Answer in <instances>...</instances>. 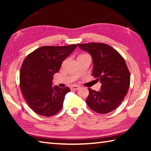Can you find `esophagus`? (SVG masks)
I'll return each instance as SVG.
<instances>
[{
    "label": "esophagus",
    "mask_w": 151,
    "mask_h": 151,
    "mask_svg": "<svg viewBox=\"0 0 151 151\" xmlns=\"http://www.w3.org/2000/svg\"><path fill=\"white\" fill-rule=\"evenodd\" d=\"M71 90H78L80 88V86L78 85H73L71 86Z\"/></svg>",
    "instance_id": "obj_1"
}]
</instances>
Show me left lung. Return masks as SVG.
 I'll return each mask as SVG.
<instances>
[{"label":"left lung","instance_id":"obj_1","mask_svg":"<svg viewBox=\"0 0 151 151\" xmlns=\"http://www.w3.org/2000/svg\"><path fill=\"white\" fill-rule=\"evenodd\" d=\"M93 58V75L102 84L100 91L88 88L86 100L97 113L106 114L116 109L123 100L130 86L131 76L123 57L118 51L104 43L78 44Z\"/></svg>","mask_w":151,"mask_h":151}]
</instances>
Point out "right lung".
Returning <instances> with one entry per match:
<instances>
[{
    "label": "right lung",
    "mask_w": 151,
    "mask_h": 151,
    "mask_svg": "<svg viewBox=\"0 0 151 151\" xmlns=\"http://www.w3.org/2000/svg\"><path fill=\"white\" fill-rule=\"evenodd\" d=\"M76 47L44 46L25 58L20 71V88L25 101L36 113L50 116L62 109L65 96L70 90L52 86L53 75Z\"/></svg>",
    "instance_id": "obj_1"
}]
</instances>
